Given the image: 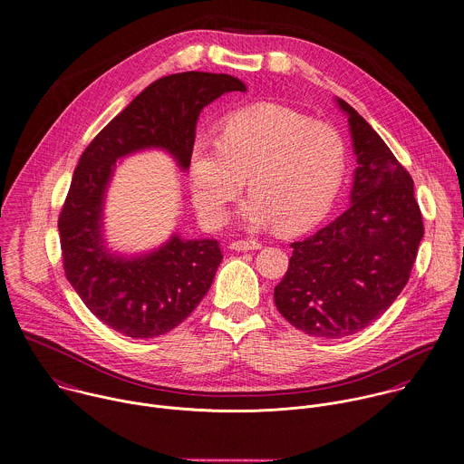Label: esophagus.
I'll return each instance as SVG.
<instances>
[{"mask_svg":"<svg viewBox=\"0 0 464 464\" xmlns=\"http://www.w3.org/2000/svg\"><path fill=\"white\" fill-rule=\"evenodd\" d=\"M260 247H262V244L258 240H237L231 244V249H235V251H255Z\"/></svg>","mask_w":464,"mask_h":464,"instance_id":"34e87169","label":"esophagus"}]
</instances>
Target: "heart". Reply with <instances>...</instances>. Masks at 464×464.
Segmentation results:
<instances>
[{"label":"heart","mask_w":464,"mask_h":464,"mask_svg":"<svg viewBox=\"0 0 464 464\" xmlns=\"http://www.w3.org/2000/svg\"><path fill=\"white\" fill-rule=\"evenodd\" d=\"M345 173L347 144L333 124L269 102L229 113L217 140L198 139L189 151L193 202L209 226L227 218L247 177L249 226L305 229L333 208Z\"/></svg>","instance_id":"obj_1"}]
</instances>
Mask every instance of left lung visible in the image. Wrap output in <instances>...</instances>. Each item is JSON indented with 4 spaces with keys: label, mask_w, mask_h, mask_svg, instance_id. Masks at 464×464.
Masks as SVG:
<instances>
[{
    "label": "left lung",
    "mask_w": 464,
    "mask_h": 464,
    "mask_svg": "<svg viewBox=\"0 0 464 464\" xmlns=\"http://www.w3.org/2000/svg\"><path fill=\"white\" fill-rule=\"evenodd\" d=\"M358 168L351 208L293 242L275 287L280 314L309 336L338 340L378 320L411 278L423 238L414 180L385 140L343 99Z\"/></svg>",
    "instance_id": "8db88e82"
}]
</instances>
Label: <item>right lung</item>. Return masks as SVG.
Wrapping results in <instances>:
<instances>
[{
    "label": "right lung",
    "instance_id": "1",
    "mask_svg": "<svg viewBox=\"0 0 464 464\" xmlns=\"http://www.w3.org/2000/svg\"><path fill=\"white\" fill-rule=\"evenodd\" d=\"M226 92H246L227 73L182 72L153 81L86 146L59 213L66 280L82 304L128 338H155L182 324L209 291L222 251L217 240L173 237L140 258H115L101 244V204L115 160L157 146L189 166L200 110Z\"/></svg>",
    "mask_w": 464,
    "mask_h": 464
}]
</instances>
